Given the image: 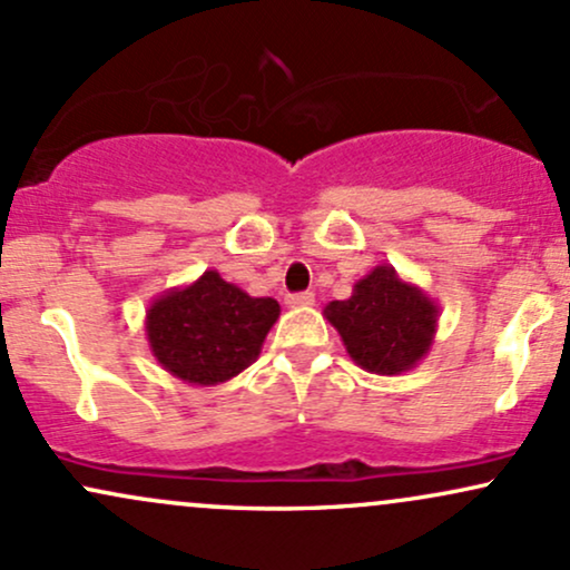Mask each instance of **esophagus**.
<instances>
[{
  "instance_id": "34e87169",
  "label": "esophagus",
  "mask_w": 570,
  "mask_h": 570,
  "mask_svg": "<svg viewBox=\"0 0 570 570\" xmlns=\"http://www.w3.org/2000/svg\"><path fill=\"white\" fill-rule=\"evenodd\" d=\"M313 303H316L313 292H297V294H289V297H286V305L289 307H307Z\"/></svg>"
}]
</instances>
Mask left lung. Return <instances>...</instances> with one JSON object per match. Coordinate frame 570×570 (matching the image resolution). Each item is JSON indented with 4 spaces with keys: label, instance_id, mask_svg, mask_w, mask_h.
I'll return each mask as SVG.
<instances>
[{
    "label": "left lung",
    "instance_id": "1",
    "mask_svg": "<svg viewBox=\"0 0 570 570\" xmlns=\"http://www.w3.org/2000/svg\"><path fill=\"white\" fill-rule=\"evenodd\" d=\"M324 316L358 367L402 375L431 351L440 305L383 263L353 284L348 299H332Z\"/></svg>",
    "mask_w": 570,
    "mask_h": 570
}]
</instances>
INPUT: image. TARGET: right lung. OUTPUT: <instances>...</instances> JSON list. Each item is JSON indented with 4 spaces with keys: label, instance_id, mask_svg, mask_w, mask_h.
Listing matches in <instances>:
<instances>
[{
    "label": "right lung",
    "instance_id": "add662e5",
    "mask_svg": "<svg viewBox=\"0 0 570 570\" xmlns=\"http://www.w3.org/2000/svg\"><path fill=\"white\" fill-rule=\"evenodd\" d=\"M281 305L248 297L217 271L149 303L144 332L158 364L189 385H219L257 362Z\"/></svg>",
    "mask_w": 570,
    "mask_h": 570
}]
</instances>
